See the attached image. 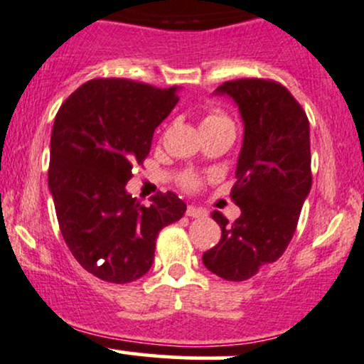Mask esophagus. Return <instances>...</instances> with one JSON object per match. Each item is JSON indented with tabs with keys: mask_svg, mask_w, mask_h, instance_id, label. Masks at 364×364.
<instances>
[{
	"mask_svg": "<svg viewBox=\"0 0 364 364\" xmlns=\"http://www.w3.org/2000/svg\"><path fill=\"white\" fill-rule=\"evenodd\" d=\"M186 215L187 217H193V218H201V217H206V210L198 208V206H194V205H189L187 206Z\"/></svg>",
	"mask_w": 364,
	"mask_h": 364,
	"instance_id": "obj_1",
	"label": "esophagus"
}]
</instances>
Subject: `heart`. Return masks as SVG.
Segmentation results:
<instances>
[{
  "label": "heart",
  "mask_w": 364,
  "mask_h": 364,
  "mask_svg": "<svg viewBox=\"0 0 364 364\" xmlns=\"http://www.w3.org/2000/svg\"><path fill=\"white\" fill-rule=\"evenodd\" d=\"M222 121H229V119L225 118L224 114H220V112H210V114H206L205 118H203L201 127H208V124L222 123ZM181 182H182L183 187H187V189H196L199 183H201V181H199L198 175H194V173H186V175H182Z\"/></svg>",
  "instance_id": "obj_1"
}]
</instances>
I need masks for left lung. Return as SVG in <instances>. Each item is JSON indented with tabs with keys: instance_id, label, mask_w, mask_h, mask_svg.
Masks as SVG:
<instances>
[{
	"instance_id": "obj_1",
	"label": "left lung",
	"mask_w": 364,
	"mask_h": 364,
	"mask_svg": "<svg viewBox=\"0 0 364 364\" xmlns=\"http://www.w3.org/2000/svg\"><path fill=\"white\" fill-rule=\"evenodd\" d=\"M215 95H229L240 109L245 135L236 166L234 224L220 212L217 246L203 264L228 281H245L284 253L312 186L309 119L283 85L271 80L225 81Z\"/></svg>"
}]
</instances>
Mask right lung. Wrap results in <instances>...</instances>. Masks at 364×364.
Wrapping results in <instances>:
<instances>
[{
  "label": "right lung",
  "instance_id": "obj_1",
  "mask_svg": "<svg viewBox=\"0 0 364 364\" xmlns=\"http://www.w3.org/2000/svg\"><path fill=\"white\" fill-rule=\"evenodd\" d=\"M177 87L105 77L81 85L58 109L48 187L65 245L90 274L132 283L154 260L156 237L181 220L186 203L168 191L144 206L127 193L152 135L178 102Z\"/></svg>",
  "mask_w": 364,
  "mask_h": 364
}]
</instances>
